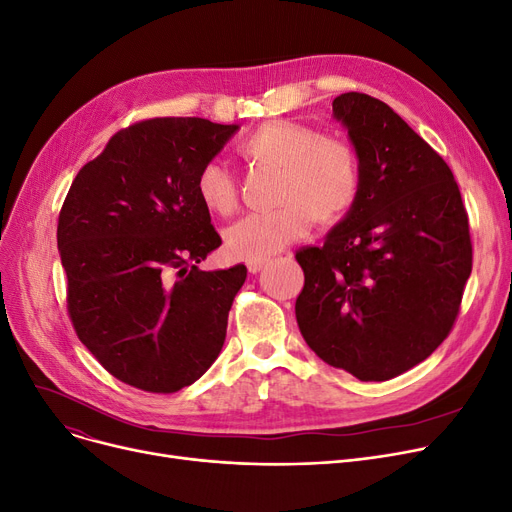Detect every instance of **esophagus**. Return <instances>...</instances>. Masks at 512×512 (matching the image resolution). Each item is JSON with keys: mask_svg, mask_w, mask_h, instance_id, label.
Wrapping results in <instances>:
<instances>
[{"mask_svg": "<svg viewBox=\"0 0 512 512\" xmlns=\"http://www.w3.org/2000/svg\"><path fill=\"white\" fill-rule=\"evenodd\" d=\"M264 266H266V260H262V262H248V271L250 273H260Z\"/></svg>", "mask_w": 512, "mask_h": 512, "instance_id": "1", "label": "esophagus"}]
</instances>
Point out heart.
<instances>
[{
    "label": "heart",
    "instance_id": "obj_1",
    "mask_svg": "<svg viewBox=\"0 0 512 512\" xmlns=\"http://www.w3.org/2000/svg\"><path fill=\"white\" fill-rule=\"evenodd\" d=\"M237 156L248 168L279 173V208L243 216L227 231V250L239 260H269L306 237L314 221L323 227L342 223L360 196L362 168L354 145L296 120H266L239 141ZM196 193L210 214L227 216L237 208V181L218 162L200 168Z\"/></svg>",
    "mask_w": 512,
    "mask_h": 512
}]
</instances>
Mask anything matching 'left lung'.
<instances>
[{"mask_svg": "<svg viewBox=\"0 0 512 512\" xmlns=\"http://www.w3.org/2000/svg\"><path fill=\"white\" fill-rule=\"evenodd\" d=\"M360 158L350 214L296 252V319L310 350L360 381L417 367L452 331L473 269L469 214L450 166L367 93L333 100Z\"/></svg>", "mask_w": 512, "mask_h": 512, "instance_id": "1", "label": "left lung"}]
</instances>
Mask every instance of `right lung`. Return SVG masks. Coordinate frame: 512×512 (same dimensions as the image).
I'll return each instance as SVG.
<instances>
[{
  "label": "right lung",
  "mask_w": 512,
  "mask_h": 512,
  "mask_svg": "<svg viewBox=\"0 0 512 512\" xmlns=\"http://www.w3.org/2000/svg\"><path fill=\"white\" fill-rule=\"evenodd\" d=\"M235 131L196 116L139 120L79 170L62 204L72 327L110 375L143 392H179L223 350L248 269L196 266L221 246L196 179Z\"/></svg>",
  "instance_id": "obj_1"
}]
</instances>
